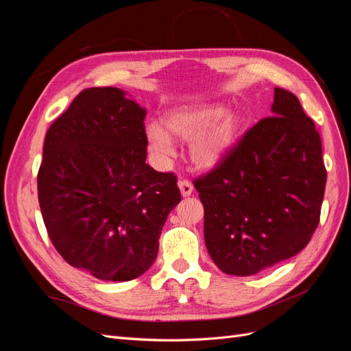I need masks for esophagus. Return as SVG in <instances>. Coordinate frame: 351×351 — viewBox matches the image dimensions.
Here are the masks:
<instances>
[{
    "label": "esophagus",
    "instance_id": "esophagus-1",
    "mask_svg": "<svg viewBox=\"0 0 351 351\" xmlns=\"http://www.w3.org/2000/svg\"><path fill=\"white\" fill-rule=\"evenodd\" d=\"M178 189H180V193H182L183 197H187L192 195L193 192V186L190 182H187V180H180L178 182Z\"/></svg>",
    "mask_w": 351,
    "mask_h": 351
}]
</instances>
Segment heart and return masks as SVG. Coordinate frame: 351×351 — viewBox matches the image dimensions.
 <instances>
[{
  "instance_id": "obj_1",
  "label": "heart",
  "mask_w": 351,
  "mask_h": 351,
  "mask_svg": "<svg viewBox=\"0 0 351 351\" xmlns=\"http://www.w3.org/2000/svg\"><path fill=\"white\" fill-rule=\"evenodd\" d=\"M164 124L167 131L155 121L146 125L147 149L159 165L174 155V136L190 142L189 155L197 168L210 169L239 146L247 120L237 111H228L224 104H206L169 111Z\"/></svg>"
}]
</instances>
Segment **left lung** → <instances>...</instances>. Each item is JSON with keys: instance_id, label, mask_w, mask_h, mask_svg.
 I'll return each mask as SVG.
<instances>
[{"instance_id": "left-lung-1", "label": "left lung", "mask_w": 351, "mask_h": 351, "mask_svg": "<svg viewBox=\"0 0 351 351\" xmlns=\"http://www.w3.org/2000/svg\"><path fill=\"white\" fill-rule=\"evenodd\" d=\"M271 112L195 183L208 253L228 275L247 277L293 258L319 224L326 184L319 133L289 90L274 89Z\"/></svg>"}]
</instances>
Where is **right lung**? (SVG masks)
Segmentation results:
<instances>
[{"mask_svg":"<svg viewBox=\"0 0 351 351\" xmlns=\"http://www.w3.org/2000/svg\"><path fill=\"white\" fill-rule=\"evenodd\" d=\"M146 110L119 88L79 93L48 129L38 173L49 239L71 267L104 281L141 277L182 200L177 178L146 161Z\"/></svg>","mask_w":351,"mask_h":351,"instance_id":"add662e5","label":"right lung"}]
</instances>
